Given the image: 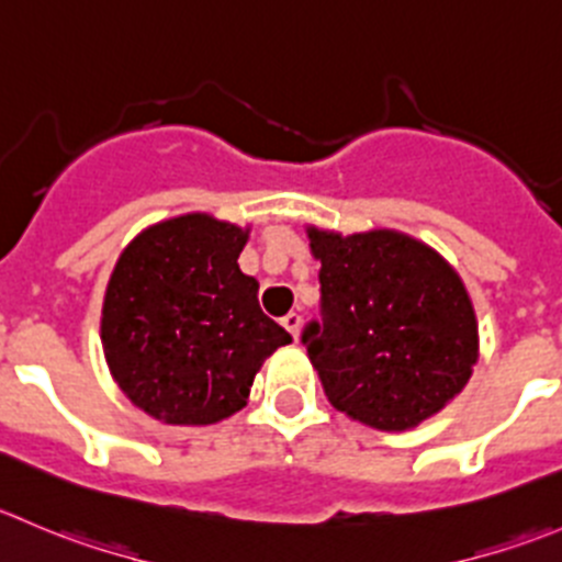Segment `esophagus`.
<instances>
[{
  "instance_id": "34e87169",
  "label": "esophagus",
  "mask_w": 562,
  "mask_h": 562,
  "mask_svg": "<svg viewBox=\"0 0 562 562\" xmlns=\"http://www.w3.org/2000/svg\"><path fill=\"white\" fill-rule=\"evenodd\" d=\"M282 326H285V329L291 331L293 340H299V331H302V315H299V313H288L285 318H282Z\"/></svg>"
}]
</instances>
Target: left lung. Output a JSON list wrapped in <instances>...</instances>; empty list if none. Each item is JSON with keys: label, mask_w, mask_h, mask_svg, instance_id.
Segmentation results:
<instances>
[{"label": "left lung", "mask_w": 562, "mask_h": 562, "mask_svg": "<svg viewBox=\"0 0 562 562\" xmlns=\"http://www.w3.org/2000/svg\"><path fill=\"white\" fill-rule=\"evenodd\" d=\"M321 263L324 326L302 340L337 412L379 431H408L442 412L477 362V315L459 271L390 227H304Z\"/></svg>", "instance_id": "obj_1"}]
</instances>
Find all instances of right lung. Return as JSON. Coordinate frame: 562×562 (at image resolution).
I'll use <instances>...</instances> for the list:
<instances>
[{
  "mask_svg": "<svg viewBox=\"0 0 562 562\" xmlns=\"http://www.w3.org/2000/svg\"><path fill=\"white\" fill-rule=\"evenodd\" d=\"M249 227L192 211L145 227L114 263L101 346L125 397L167 426L241 412L266 359L293 340L258 304L238 255Z\"/></svg>",
  "mask_w": 562,
  "mask_h": 562,
  "instance_id": "right-lung-1",
  "label": "right lung"
}]
</instances>
